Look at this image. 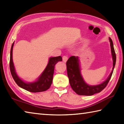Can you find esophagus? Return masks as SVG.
<instances>
[{"mask_svg": "<svg viewBox=\"0 0 124 124\" xmlns=\"http://www.w3.org/2000/svg\"><path fill=\"white\" fill-rule=\"evenodd\" d=\"M62 60H63V61L64 62H66L68 60V57L66 56H63L62 57Z\"/></svg>", "mask_w": 124, "mask_h": 124, "instance_id": "1", "label": "esophagus"}]
</instances>
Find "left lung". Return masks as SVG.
Listing matches in <instances>:
<instances>
[{
  "label": "left lung",
  "instance_id": "1",
  "mask_svg": "<svg viewBox=\"0 0 124 124\" xmlns=\"http://www.w3.org/2000/svg\"><path fill=\"white\" fill-rule=\"evenodd\" d=\"M109 40L113 59V68L108 78L101 84L97 85H89L85 83L81 74L78 57L72 56L67 61V74L69 77L70 86L77 94L83 96H91L95 93H99L105 88L110 81L116 64V55L112 40L110 38H109Z\"/></svg>",
  "mask_w": 124,
  "mask_h": 124
}]
</instances>
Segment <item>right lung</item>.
I'll return each mask as SVG.
<instances>
[{"label":"right lung","instance_id":"right-lung-1","mask_svg":"<svg viewBox=\"0 0 124 124\" xmlns=\"http://www.w3.org/2000/svg\"><path fill=\"white\" fill-rule=\"evenodd\" d=\"M14 42L12 45L10 52L9 60V68L12 77L19 86L31 93H39L46 91L49 89L52 83L53 74H54L55 65L59 61H62V58L61 56L57 57H50L49 62L46 69L39 77L38 80L32 83H26L19 78L16 74L14 64L12 59V51H13Z\"/></svg>","mask_w":124,"mask_h":124}]
</instances>
